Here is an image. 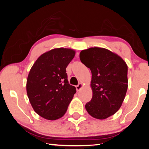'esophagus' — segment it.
<instances>
[{
  "label": "esophagus",
  "instance_id": "esophagus-1",
  "mask_svg": "<svg viewBox=\"0 0 149 149\" xmlns=\"http://www.w3.org/2000/svg\"><path fill=\"white\" fill-rule=\"evenodd\" d=\"M75 87H76V90L77 91H79L83 87V84H79L75 86Z\"/></svg>",
  "mask_w": 149,
  "mask_h": 149
}]
</instances>
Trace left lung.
Returning a JSON list of instances; mask_svg holds the SVG:
<instances>
[{"instance_id":"1","label":"left lung","mask_w":149,"mask_h":149,"mask_svg":"<svg viewBox=\"0 0 149 149\" xmlns=\"http://www.w3.org/2000/svg\"><path fill=\"white\" fill-rule=\"evenodd\" d=\"M79 58L91 71L93 97L85 104L92 117L104 120L120 109L128 87L127 65L118 54L100 47L81 50Z\"/></svg>"}]
</instances>
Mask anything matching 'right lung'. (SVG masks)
Wrapping results in <instances>:
<instances>
[{
    "label": "right lung",
    "mask_w": 149,
    "mask_h": 149,
    "mask_svg": "<svg viewBox=\"0 0 149 149\" xmlns=\"http://www.w3.org/2000/svg\"><path fill=\"white\" fill-rule=\"evenodd\" d=\"M75 54L71 49H52L41 54L30 70L27 97L35 112L45 119L62 118L76 93L75 87L69 84L65 70Z\"/></svg>",
    "instance_id": "1"
}]
</instances>
